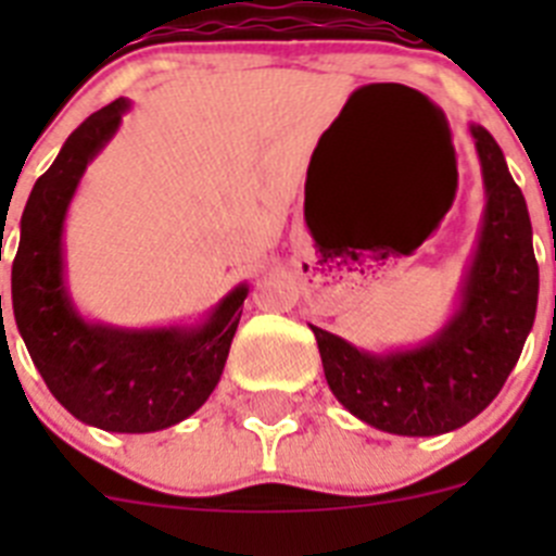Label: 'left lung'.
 I'll return each instance as SVG.
<instances>
[{
  "mask_svg": "<svg viewBox=\"0 0 556 556\" xmlns=\"http://www.w3.org/2000/svg\"><path fill=\"white\" fill-rule=\"evenodd\" d=\"M470 136L488 203L451 320L420 345L387 353L312 326L339 404L387 434L434 437L470 424L493 404L534 326L540 275L527 200L493 136L481 125Z\"/></svg>",
  "mask_w": 556,
  "mask_h": 556,
  "instance_id": "left-lung-1",
  "label": "left lung"
}]
</instances>
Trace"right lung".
<instances>
[{
  "label": "right lung",
  "instance_id": "add662e5",
  "mask_svg": "<svg viewBox=\"0 0 556 556\" xmlns=\"http://www.w3.org/2000/svg\"><path fill=\"white\" fill-rule=\"evenodd\" d=\"M127 111L130 102L116 100L91 113L36 180L22 214L10 292L29 358L63 409L102 431L147 434L180 424L208 401L248 283L230 289L194 326L119 328L77 312L66 289L63 223L83 172L116 136Z\"/></svg>",
  "mask_w": 556,
  "mask_h": 556
}]
</instances>
